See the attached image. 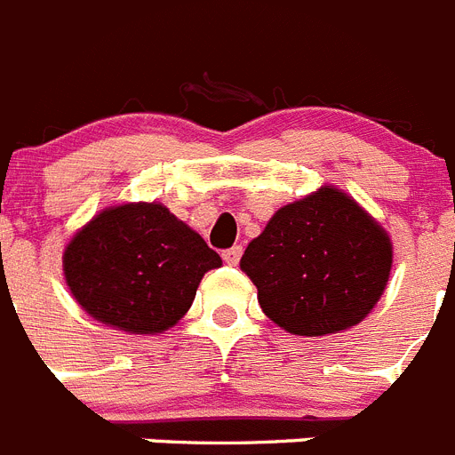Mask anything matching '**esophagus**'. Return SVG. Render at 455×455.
Segmentation results:
<instances>
[{
  "label": "esophagus",
  "mask_w": 455,
  "mask_h": 455,
  "mask_svg": "<svg viewBox=\"0 0 455 455\" xmlns=\"http://www.w3.org/2000/svg\"><path fill=\"white\" fill-rule=\"evenodd\" d=\"M223 259L230 264V267H236V264H239V259H241V246L228 248V251L223 252Z\"/></svg>",
  "instance_id": "esophagus-1"
}]
</instances>
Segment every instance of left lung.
<instances>
[{"mask_svg":"<svg viewBox=\"0 0 455 455\" xmlns=\"http://www.w3.org/2000/svg\"><path fill=\"white\" fill-rule=\"evenodd\" d=\"M389 268V236L337 188L277 209L241 257L264 315L305 337L360 323L380 299Z\"/></svg>","mask_w":455,"mask_h":455,"instance_id":"obj_1","label":"left lung"}]
</instances>
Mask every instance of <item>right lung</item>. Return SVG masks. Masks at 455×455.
I'll use <instances>...</instances> for the list:
<instances>
[{
    "label": "right lung",
    "instance_id": "right-lung-1",
    "mask_svg": "<svg viewBox=\"0 0 455 455\" xmlns=\"http://www.w3.org/2000/svg\"><path fill=\"white\" fill-rule=\"evenodd\" d=\"M219 252L156 203L104 209L63 255L72 296L102 323L152 335L178 323Z\"/></svg>",
    "mask_w": 455,
    "mask_h": 455
}]
</instances>
